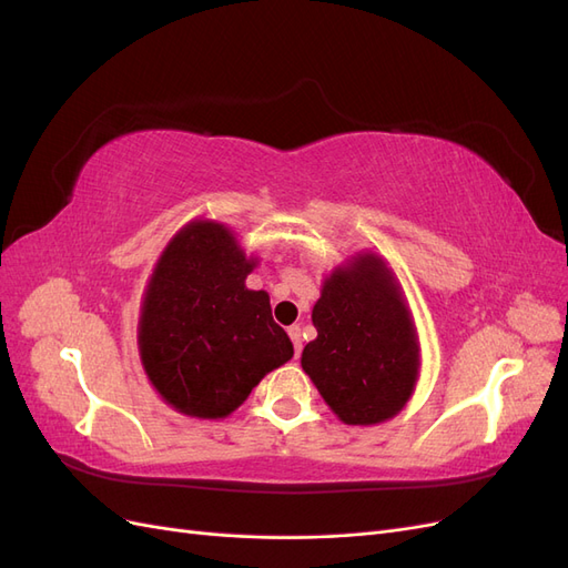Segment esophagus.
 Wrapping results in <instances>:
<instances>
[{
  "label": "esophagus",
  "instance_id": "esophagus-1",
  "mask_svg": "<svg viewBox=\"0 0 568 568\" xmlns=\"http://www.w3.org/2000/svg\"><path fill=\"white\" fill-rule=\"evenodd\" d=\"M288 336H291V341H294V351H296V357H298V355H301V351H303L301 326H298V324H294V326H288Z\"/></svg>",
  "mask_w": 568,
  "mask_h": 568
}]
</instances>
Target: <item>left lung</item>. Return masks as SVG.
<instances>
[{
    "instance_id": "left-lung-1",
    "label": "left lung",
    "mask_w": 568,
    "mask_h": 568,
    "mask_svg": "<svg viewBox=\"0 0 568 568\" xmlns=\"http://www.w3.org/2000/svg\"><path fill=\"white\" fill-rule=\"evenodd\" d=\"M313 324L317 338L303 348L301 365L334 415L351 426L398 415L415 393L422 348L384 257L359 251L326 274Z\"/></svg>"
}]
</instances>
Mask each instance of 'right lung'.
Returning a JSON list of instances; mask_svg holds the SVG:
<instances>
[{"mask_svg": "<svg viewBox=\"0 0 568 568\" xmlns=\"http://www.w3.org/2000/svg\"><path fill=\"white\" fill-rule=\"evenodd\" d=\"M255 265L215 220L186 222L153 265L136 346L151 386L186 417H230L267 372L294 357L267 291L246 286Z\"/></svg>", "mask_w": 568, "mask_h": 568, "instance_id": "add662e5", "label": "right lung"}]
</instances>
